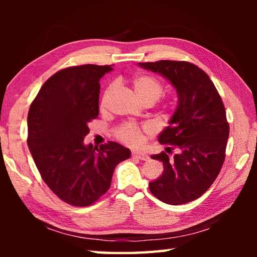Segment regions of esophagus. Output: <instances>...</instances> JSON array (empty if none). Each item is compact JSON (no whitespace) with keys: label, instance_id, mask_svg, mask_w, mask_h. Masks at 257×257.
<instances>
[{"label":"esophagus","instance_id":"34e87169","mask_svg":"<svg viewBox=\"0 0 257 257\" xmlns=\"http://www.w3.org/2000/svg\"><path fill=\"white\" fill-rule=\"evenodd\" d=\"M132 156L134 159H139V160H143V161L149 160V155L145 154V153H136V152H134Z\"/></svg>","mask_w":257,"mask_h":257}]
</instances>
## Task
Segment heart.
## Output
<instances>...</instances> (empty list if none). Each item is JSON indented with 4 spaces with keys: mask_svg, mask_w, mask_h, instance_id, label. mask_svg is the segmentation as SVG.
<instances>
[{
    "mask_svg": "<svg viewBox=\"0 0 257 257\" xmlns=\"http://www.w3.org/2000/svg\"><path fill=\"white\" fill-rule=\"evenodd\" d=\"M133 85L135 92H136L138 98L141 99V102L145 101V99H151V101L156 102L163 93L162 85H161L158 80L150 76H137L133 80ZM110 92L111 88H108L105 94H104V96L102 98V105L105 104ZM118 136L121 141H123L129 145L138 146L143 143V135L141 129H139L137 125L132 123L122 125V127L119 129Z\"/></svg>",
    "mask_w": 257,
    "mask_h": 257,
    "instance_id": "1",
    "label": "heart"
}]
</instances>
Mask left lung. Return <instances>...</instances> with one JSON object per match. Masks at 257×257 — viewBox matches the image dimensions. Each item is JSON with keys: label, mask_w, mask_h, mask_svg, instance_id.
<instances>
[{"label": "left lung", "mask_w": 257, "mask_h": 257, "mask_svg": "<svg viewBox=\"0 0 257 257\" xmlns=\"http://www.w3.org/2000/svg\"><path fill=\"white\" fill-rule=\"evenodd\" d=\"M138 66L165 78L178 96L169 125L158 138L161 144L175 145L177 153L151 156L163 163L164 170L150 182V190L170 205L194 201L210 188L224 161L229 124L222 99L210 77L195 64L163 60Z\"/></svg>", "instance_id": "obj_1"}]
</instances>
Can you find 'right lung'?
I'll list each match as a JSON object with an SVG mask.
<instances>
[{"label":"right lung","mask_w":257,"mask_h":257,"mask_svg":"<svg viewBox=\"0 0 257 257\" xmlns=\"http://www.w3.org/2000/svg\"><path fill=\"white\" fill-rule=\"evenodd\" d=\"M111 66L71 67L46 80L28 112V147L43 180L73 206H88L105 194L114 169L132 155L115 142L85 144L88 122L98 115L99 79Z\"/></svg>","instance_id":"right-lung-1"}]
</instances>
